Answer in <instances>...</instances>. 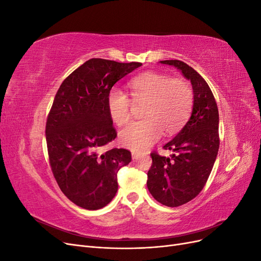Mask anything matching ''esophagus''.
Returning <instances> with one entry per match:
<instances>
[{
  "mask_svg": "<svg viewBox=\"0 0 261 261\" xmlns=\"http://www.w3.org/2000/svg\"><path fill=\"white\" fill-rule=\"evenodd\" d=\"M139 155H140V153H138V152H136V151H132V158H133V160L138 159Z\"/></svg>",
  "mask_w": 261,
  "mask_h": 261,
  "instance_id": "34e87169",
  "label": "esophagus"
}]
</instances>
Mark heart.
Masks as SVG:
<instances>
[{"label": "heart", "instance_id": "heart-1", "mask_svg": "<svg viewBox=\"0 0 261 261\" xmlns=\"http://www.w3.org/2000/svg\"><path fill=\"white\" fill-rule=\"evenodd\" d=\"M135 101H146L145 120L132 122L120 133L122 146L143 151L159 140L163 129L176 132L185 123L193 107V91L181 80L148 72L129 82ZM130 101L122 89L113 87L108 92L107 108L111 120L118 126L129 120Z\"/></svg>", "mask_w": 261, "mask_h": 261}]
</instances>
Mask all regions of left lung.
I'll return each mask as SVG.
<instances>
[{"mask_svg":"<svg viewBox=\"0 0 261 261\" xmlns=\"http://www.w3.org/2000/svg\"><path fill=\"white\" fill-rule=\"evenodd\" d=\"M174 66L192 83V114L185 126L164 149L170 158L151 153L147 187L153 198L168 207H178L198 195L210 175L219 151V112L217 102L206 81L178 60L160 61Z\"/></svg>","mask_w":261,"mask_h":261,"instance_id":"8db88e82","label":"left lung"}]
</instances>
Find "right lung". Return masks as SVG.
<instances>
[{
  "instance_id": "obj_1",
  "label": "right lung",
  "mask_w": 261,
  "mask_h": 261,
  "mask_svg": "<svg viewBox=\"0 0 261 261\" xmlns=\"http://www.w3.org/2000/svg\"><path fill=\"white\" fill-rule=\"evenodd\" d=\"M141 65L90 59L55 94L45 126L51 169L63 194L84 209L106 207L117 192V171L132 161L126 149L99 151L117 135L108 112V92Z\"/></svg>"
}]
</instances>
